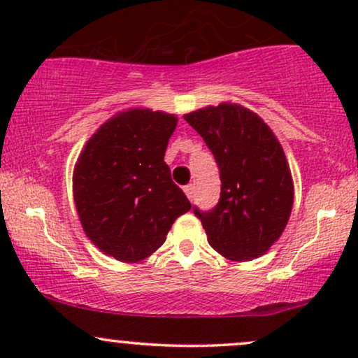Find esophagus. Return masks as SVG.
<instances>
[{"label":"esophagus","mask_w":358,"mask_h":358,"mask_svg":"<svg viewBox=\"0 0 358 358\" xmlns=\"http://www.w3.org/2000/svg\"><path fill=\"white\" fill-rule=\"evenodd\" d=\"M185 195L188 196V200H193V185H187V187L183 188Z\"/></svg>","instance_id":"1"}]
</instances>
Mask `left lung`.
<instances>
[{
	"mask_svg": "<svg viewBox=\"0 0 358 358\" xmlns=\"http://www.w3.org/2000/svg\"><path fill=\"white\" fill-rule=\"evenodd\" d=\"M220 170V200L202 220L208 244L229 261H252L285 232L294 185L281 143L254 110L236 102L185 114Z\"/></svg>",
	"mask_w": 358,
	"mask_h": 358,
	"instance_id": "1",
	"label": "left lung"
}]
</instances>
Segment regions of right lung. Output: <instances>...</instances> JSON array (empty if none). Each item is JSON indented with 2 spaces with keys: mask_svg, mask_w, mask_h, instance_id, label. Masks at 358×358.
Segmentation results:
<instances>
[{
  "mask_svg": "<svg viewBox=\"0 0 358 358\" xmlns=\"http://www.w3.org/2000/svg\"><path fill=\"white\" fill-rule=\"evenodd\" d=\"M176 122L175 114L129 108L97 127L82 148L73 202L85 236L106 256L121 262L150 257L192 208L165 163Z\"/></svg>",
  "mask_w": 358,
  "mask_h": 358,
  "instance_id": "obj_1",
  "label": "right lung"
}]
</instances>
